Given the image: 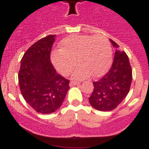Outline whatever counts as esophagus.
Returning <instances> with one entry per match:
<instances>
[{
  "instance_id": "34e87169",
  "label": "esophagus",
  "mask_w": 149,
  "mask_h": 149,
  "mask_svg": "<svg viewBox=\"0 0 149 149\" xmlns=\"http://www.w3.org/2000/svg\"><path fill=\"white\" fill-rule=\"evenodd\" d=\"M78 84H80V82H77V81H71L70 82L71 86H75V85H78Z\"/></svg>"
}]
</instances>
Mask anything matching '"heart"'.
Wrapping results in <instances>:
<instances>
[{
  "label": "heart",
  "instance_id": "b5f03b06",
  "mask_svg": "<svg viewBox=\"0 0 149 149\" xmlns=\"http://www.w3.org/2000/svg\"><path fill=\"white\" fill-rule=\"evenodd\" d=\"M72 77L77 80L101 76L111 64L112 48L102 35H72L60 42V50L54 51L51 61L61 74L66 76L76 65Z\"/></svg>",
  "mask_w": 149,
  "mask_h": 149
}]
</instances>
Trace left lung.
<instances>
[{
  "instance_id": "obj_1",
  "label": "left lung",
  "mask_w": 149,
  "mask_h": 149,
  "mask_svg": "<svg viewBox=\"0 0 149 149\" xmlns=\"http://www.w3.org/2000/svg\"><path fill=\"white\" fill-rule=\"evenodd\" d=\"M110 41L116 48L113 63L102 78L93 82L94 89L89 98L92 107L101 111H110L117 107L128 94L132 81L128 56L119 49V46L114 41Z\"/></svg>"
}]
</instances>
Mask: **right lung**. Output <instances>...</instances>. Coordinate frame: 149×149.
Masks as SVG:
<instances>
[{
	"label": "right lung",
	"mask_w": 149,
	"mask_h": 149,
	"mask_svg": "<svg viewBox=\"0 0 149 149\" xmlns=\"http://www.w3.org/2000/svg\"><path fill=\"white\" fill-rule=\"evenodd\" d=\"M56 35L47 36L27 49L18 72L22 96L37 113L49 114L61 106L69 81L56 73L50 55Z\"/></svg>",
	"instance_id": "right-lung-1"
}]
</instances>
